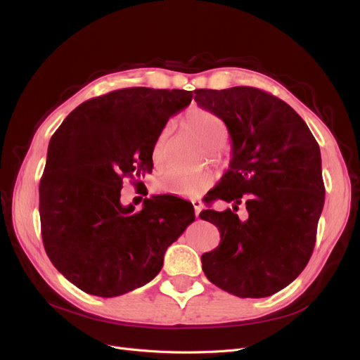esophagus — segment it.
I'll list each match as a JSON object with an SVG mask.
<instances>
[{
	"mask_svg": "<svg viewBox=\"0 0 360 360\" xmlns=\"http://www.w3.org/2000/svg\"><path fill=\"white\" fill-rule=\"evenodd\" d=\"M192 205H193V210H195V216L200 217V213H201V210L204 207L202 202L200 200H192Z\"/></svg>",
	"mask_w": 360,
	"mask_h": 360,
	"instance_id": "1",
	"label": "esophagus"
}]
</instances>
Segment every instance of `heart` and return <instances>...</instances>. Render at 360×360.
Instances as JSON below:
<instances>
[{
	"label": "heart",
	"instance_id": "1",
	"mask_svg": "<svg viewBox=\"0 0 360 360\" xmlns=\"http://www.w3.org/2000/svg\"><path fill=\"white\" fill-rule=\"evenodd\" d=\"M183 128L192 134L193 137L207 146V153L216 156L217 146L226 140L228 129L216 113L200 105H192L186 111L181 119ZM168 139V128L159 134L155 141L152 160L156 169H160L165 164V144ZM214 181V174L212 171H167L156 180V188L168 193L180 196L195 198L204 193Z\"/></svg>",
	"mask_w": 360,
	"mask_h": 360
}]
</instances>
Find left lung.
Masks as SVG:
<instances>
[{"label": "left lung", "instance_id": "1", "mask_svg": "<svg viewBox=\"0 0 360 360\" xmlns=\"http://www.w3.org/2000/svg\"><path fill=\"white\" fill-rule=\"evenodd\" d=\"M195 101L229 131V169L213 189L232 210L200 217L220 232L202 269L240 298H265L290 284L311 257L325 204L320 148L307 123L280 98L250 86L196 89ZM244 202L248 216L234 213Z\"/></svg>", "mask_w": 360, "mask_h": 360}]
</instances>
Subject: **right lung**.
<instances>
[{
	"label": "right lung",
	"instance_id": "right-lung-1",
	"mask_svg": "<svg viewBox=\"0 0 360 360\" xmlns=\"http://www.w3.org/2000/svg\"><path fill=\"white\" fill-rule=\"evenodd\" d=\"M192 96L113 91L74 108L52 135L40 180L41 237L55 268L83 292L113 298L144 286L195 220L192 204L176 196L146 198L140 212L120 204L123 179L152 171L156 139Z\"/></svg>",
	"mask_w": 360,
	"mask_h": 360
}]
</instances>
